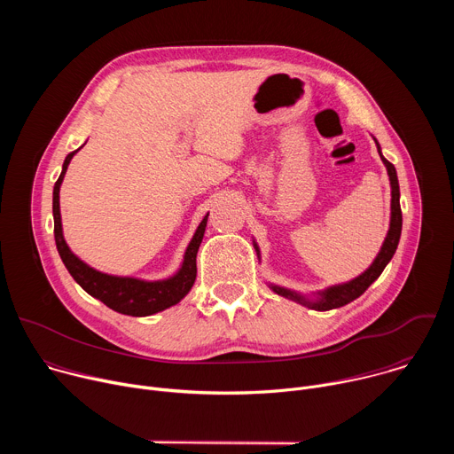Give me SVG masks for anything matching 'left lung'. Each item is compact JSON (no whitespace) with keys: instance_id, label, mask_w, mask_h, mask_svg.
Instances as JSON below:
<instances>
[{"instance_id":"8db88e82","label":"left lung","mask_w":454,"mask_h":454,"mask_svg":"<svg viewBox=\"0 0 454 454\" xmlns=\"http://www.w3.org/2000/svg\"><path fill=\"white\" fill-rule=\"evenodd\" d=\"M377 144V140H375ZM377 151H379V156L387 170V176H390V184H392V219H390V230H387V235L382 242V247L379 251V254L375 256V261L372 262V266L363 273L359 275L357 278L347 282V284H340V286H333L325 291H319L317 293V298L316 300H307L305 296H300L298 293H293L289 289H284V287H278V286H271V289L280 294V296H286L289 300H294L305 307H310L314 310H331V309H338V307H343L350 301H354L356 298H359L379 277L380 273L384 271L386 264L392 261V256L399 246V239H401V231H403V212H401V190H399V179H397V170L395 167L387 161L382 154H380V147L377 144ZM254 249H256V254H258V247L254 244Z\"/></svg>"}]
</instances>
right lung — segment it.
Returning <instances> with one entry per match:
<instances>
[{
  "label": "right lung",
  "mask_w": 454,
  "mask_h": 454,
  "mask_svg": "<svg viewBox=\"0 0 454 454\" xmlns=\"http://www.w3.org/2000/svg\"><path fill=\"white\" fill-rule=\"evenodd\" d=\"M79 151V149H77ZM70 153L62 163V172L53 186V235L57 251L62 258L64 266L70 271L74 280L93 298L106 303L109 309L127 314V316H151L160 310H165L176 303H179L188 291L192 289L193 282H196L198 266H196V256L198 249L201 246L208 214L198 226L196 233H193L186 251L181 270L167 278V280H156V282H145L138 278H129V277H113L100 273L88 264H84L77 254L72 253L67 240L62 237V224H60V208H59V190L60 183L67 174V168L75 156V153Z\"/></svg>",
  "instance_id": "add662e5"
}]
</instances>
